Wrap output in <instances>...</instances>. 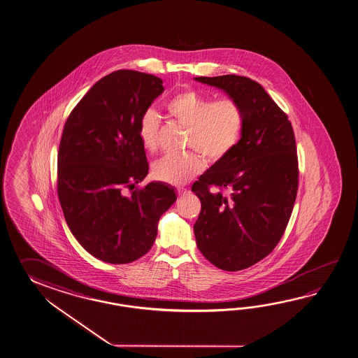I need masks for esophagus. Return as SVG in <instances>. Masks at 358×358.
I'll list each match as a JSON object with an SVG mask.
<instances>
[{
  "label": "esophagus",
  "mask_w": 358,
  "mask_h": 358,
  "mask_svg": "<svg viewBox=\"0 0 358 358\" xmlns=\"http://www.w3.org/2000/svg\"><path fill=\"white\" fill-rule=\"evenodd\" d=\"M187 192H189V190H186V189H177V194H178V196L180 197L187 195Z\"/></svg>",
  "instance_id": "34e87169"
}]
</instances>
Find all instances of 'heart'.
Here are the masks:
<instances>
[{
	"label": "heart",
	"instance_id": "1",
	"mask_svg": "<svg viewBox=\"0 0 358 358\" xmlns=\"http://www.w3.org/2000/svg\"><path fill=\"white\" fill-rule=\"evenodd\" d=\"M166 110L181 124L189 127L187 146L203 152L208 159L220 161L238 145L245 117L240 104L224 98H212L196 90H182L166 103ZM161 120L154 110H146L139 121V138L146 150L158 148ZM204 158L196 152L167 154L153 167L154 177L171 185H182L203 171Z\"/></svg>",
	"mask_w": 358,
	"mask_h": 358
}]
</instances>
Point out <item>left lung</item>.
<instances>
[{"label":"left lung","mask_w":358,"mask_h":358,"mask_svg":"<svg viewBox=\"0 0 358 358\" xmlns=\"http://www.w3.org/2000/svg\"><path fill=\"white\" fill-rule=\"evenodd\" d=\"M194 80L224 92L245 117L238 145L192 185L201 201L194 224L197 248L219 269H246L274 250L292 214L299 187L292 124L265 89L248 78ZM210 185L227 194L212 192Z\"/></svg>","instance_id":"8db88e82"}]
</instances>
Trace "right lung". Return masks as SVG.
Instances as JSON below:
<instances>
[{
  "instance_id": "add662e5",
  "label": "right lung",
  "mask_w": 358,
  "mask_h": 358,
  "mask_svg": "<svg viewBox=\"0 0 358 358\" xmlns=\"http://www.w3.org/2000/svg\"><path fill=\"white\" fill-rule=\"evenodd\" d=\"M164 92L159 78L118 70L96 81L66 121L57 190L76 241L104 263L127 264L152 248L162 214L177 200L161 181L134 189L149 171L140 117Z\"/></svg>"
}]
</instances>
